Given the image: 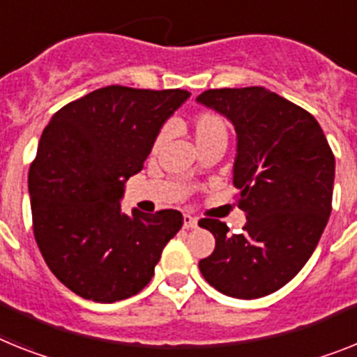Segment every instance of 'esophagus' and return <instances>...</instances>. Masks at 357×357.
I'll use <instances>...</instances> for the list:
<instances>
[{
  "instance_id": "34e87169",
  "label": "esophagus",
  "mask_w": 357,
  "mask_h": 357,
  "mask_svg": "<svg viewBox=\"0 0 357 357\" xmlns=\"http://www.w3.org/2000/svg\"><path fill=\"white\" fill-rule=\"evenodd\" d=\"M183 227H185V229H196V227H197V220H196V218H194V215L185 214Z\"/></svg>"
}]
</instances>
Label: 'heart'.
Segmentation results:
<instances>
[{
    "mask_svg": "<svg viewBox=\"0 0 357 357\" xmlns=\"http://www.w3.org/2000/svg\"><path fill=\"white\" fill-rule=\"evenodd\" d=\"M192 132H194V142L196 145H203L212 139H227V123L221 118L220 114L215 112H199L194 116L192 119ZM165 132L158 136L155 145H160L163 142Z\"/></svg>",
    "mask_w": 357,
    "mask_h": 357,
    "instance_id": "obj_1",
    "label": "heart"
}]
</instances>
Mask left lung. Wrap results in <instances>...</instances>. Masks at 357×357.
Instances as JSON below:
<instances>
[{
  "mask_svg": "<svg viewBox=\"0 0 357 357\" xmlns=\"http://www.w3.org/2000/svg\"><path fill=\"white\" fill-rule=\"evenodd\" d=\"M197 103L236 130L232 181L247 212L241 234L220 220L199 221L215 238L199 271L230 298L256 299L287 285L305 266L332 211L336 161L319 123L263 86L215 89Z\"/></svg>",
  "mask_w": 357,
  "mask_h": 357,
  "instance_id": "8db88e82",
  "label": "left lung"
}]
</instances>
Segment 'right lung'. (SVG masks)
<instances>
[{
  "mask_svg": "<svg viewBox=\"0 0 357 357\" xmlns=\"http://www.w3.org/2000/svg\"><path fill=\"white\" fill-rule=\"evenodd\" d=\"M190 92L105 86L65 105L41 134L29 170L34 238L74 294L114 303L152 280L179 211L121 212L127 179L143 169L165 121Z\"/></svg>",
  "mask_w": 357,
  "mask_h": 357,
  "instance_id": "right-lung-1",
  "label": "right lung"
}]
</instances>
